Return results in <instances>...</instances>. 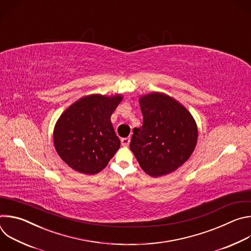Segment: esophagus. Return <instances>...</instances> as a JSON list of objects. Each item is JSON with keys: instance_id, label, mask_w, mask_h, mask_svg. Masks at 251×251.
Segmentation results:
<instances>
[{"instance_id": "34e87169", "label": "esophagus", "mask_w": 251, "mask_h": 251, "mask_svg": "<svg viewBox=\"0 0 251 251\" xmlns=\"http://www.w3.org/2000/svg\"><path fill=\"white\" fill-rule=\"evenodd\" d=\"M130 137H126V138H122L121 139V144L122 146H128L129 143H130Z\"/></svg>"}]
</instances>
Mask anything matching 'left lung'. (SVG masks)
Returning a JSON list of instances; mask_svg holds the SVG:
<instances>
[{
	"label": "left lung",
	"instance_id": "8db88e82",
	"mask_svg": "<svg viewBox=\"0 0 251 251\" xmlns=\"http://www.w3.org/2000/svg\"><path fill=\"white\" fill-rule=\"evenodd\" d=\"M139 103L143 125L134 128L130 149L148 175L157 177L170 174L194 152L197 124L181 103L164 93L142 96Z\"/></svg>",
	"mask_w": 251,
	"mask_h": 251
}]
</instances>
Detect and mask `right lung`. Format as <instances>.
I'll return each mask as SVG.
<instances>
[{
	"label": "right lung",
	"mask_w": 251,
	"mask_h": 251,
	"mask_svg": "<svg viewBox=\"0 0 251 251\" xmlns=\"http://www.w3.org/2000/svg\"><path fill=\"white\" fill-rule=\"evenodd\" d=\"M121 100L119 94H92L80 98L60 115L53 131L54 147L71 169L97 174L120 148L110 117Z\"/></svg>",
	"instance_id": "right-lung-1"
}]
</instances>
